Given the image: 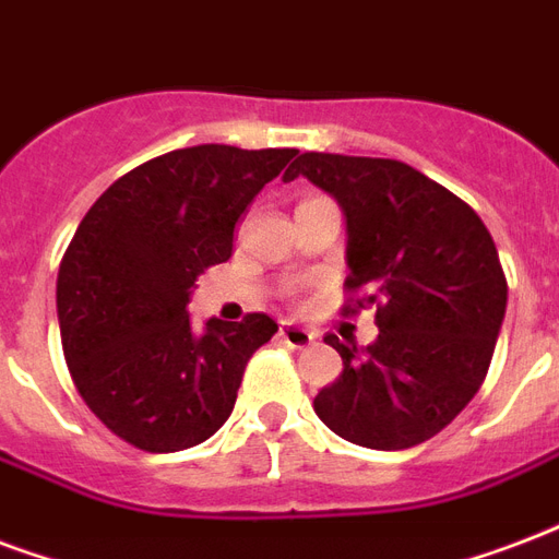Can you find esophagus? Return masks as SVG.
Returning a JSON list of instances; mask_svg holds the SVG:
<instances>
[{"label": "esophagus", "instance_id": "esophagus-1", "mask_svg": "<svg viewBox=\"0 0 559 559\" xmlns=\"http://www.w3.org/2000/svg\"><path fill=\"white\" fill-rule=\"evenodd\" d=\"M281 340H284L289 348H308L310 343H313V334H310L308 328L287 322V325H281Z\"/></svg>", "mask_w": 559, "mask_h": 559}]
</instances>
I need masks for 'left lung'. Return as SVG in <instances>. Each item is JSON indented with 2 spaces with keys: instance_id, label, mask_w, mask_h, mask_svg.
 <instances>
[{
  "instance_id": "8db88e82",
  "label": "left lung",
  "mask_w": 559,
  "mask_h": 559,
  "mask_svg": "<svg viewBox=\"0 0 559 559\" xmlns=\"http://www.w3.org/2000/svg\"><path fill=\"white\" fill-rule=\"evenodd\" d=\"M305 176L346 216L348 289H366L378 340L325 336L343 372L313 411L343 440L399 451L440 433L487 378L507 310V278L487 225L463 199L390 157L305 152ZM352 305L346 308V313Z\"/></svg>"
}]
</instances>
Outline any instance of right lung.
<instances>
[{
	"label": "right lung",
	"instance_id": "right-lung-1",
	"mask_svg": "<svg viewBox=\"0 0 559 559\" xmlns=\"http://www.w3.org/2000/svg\"><path fill=\"white\" fill-rule=\"evenodd\" d=\"M296 148L204 146L152 157L81 219L58 270L63 357L110 431L155 454L193 449L231 416L266 313L190 322L195 278L234 249V225Z\"/></svg>",
	"mask_w": 559,
	"mask_h": 559
}]
</instances>
